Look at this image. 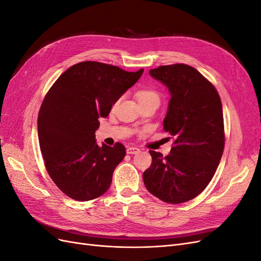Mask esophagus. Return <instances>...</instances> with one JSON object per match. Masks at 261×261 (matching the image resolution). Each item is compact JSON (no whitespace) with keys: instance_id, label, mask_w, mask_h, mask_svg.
<instances>
[{"instance_id":"1","label":"esophagus","mask_w":261,"mask_h":261,"mask_svg":"<svg viewBox=\"0 0 261 261\" xmlns=\"http://www.w3.org/2000/svg\"><path fill=\"white\" fill-rule=\"evenodd\" d=\"M126 152H127L128 154L138 153L139 152V148H137V147H127V149H126Z\"/></svg>"}]
</instances>
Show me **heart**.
<instances>
[{"label": "heart", "instance_id": "heart-1", "mask_svg": "<svg viewBox=\"0 0 261 261\" xmlns=\"http://www.w3.org/2000/svg\"><path fill=\"white\" fill-rule=\"evenodd\" d=\"M136 97L139 103H147V102H154L160 105V94L153 88H145L137 91ZM117 103V102H116Z\"/></svg>", "mask_w": 261, "mask_h": 261}]
</instances>
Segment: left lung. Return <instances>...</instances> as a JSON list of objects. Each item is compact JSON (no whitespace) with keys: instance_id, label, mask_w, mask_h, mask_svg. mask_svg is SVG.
<instances>
[{"instance_id":"8db88e82","label":"left lung","mask_w":261,"mask_h":261,"mask_svg":"<svg viewBox=\"0 0 261 261\" xmlns=\"http://www.w3.org/2000/svg\"><path fill=\"white\" fill-rule=\"evenodd\" d=\"M149 73L170 90L163 129L174 141L165 156L149 150L152 163L144 183L160 200L183 203L208 186L220 163L225 143L222 103L215 86L192 66L163 65Z\"/></svg>"}]
</instances>
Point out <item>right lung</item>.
Instances as JSON below:
<instances>
[{
  "label": "right lung",
  "instance_id": "right-lung-1",
  "mask_svg": "<svg viewBox=\"0 0 261 261\" xmlns=\"http://www.w3.org/2000/svg\"><path fill=\"white\" fill-rule=\"evenodd\" d=\"M143 72L85 61L66 69L46 92L38 115L39 145L46 172L69 198H98L111 185L126 150L121 143L98 146L94 133L99 118Z\"/></svg>",
  "mask_w": 261,
  "mask_h": 261
}]
</instances>
